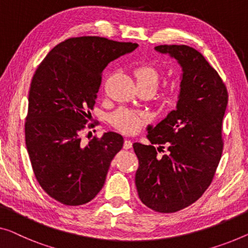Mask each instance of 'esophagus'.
<instances>
[{
  "mask_svg": "<svg viewBox=\"0 0 248 248\" xmlns=\"http://www.w3.org/2000/svg\"><path fill=\"white\" fill-rule=\"evenodd\" d=\"M131 147H132V142L130 141V140H124V149H130Z\"/></svg>",
  "mask_w": 248,
  "mask_h": 248,
  "instance_id": "34e87169",
  "label": "esophagus"
}]
</instances>
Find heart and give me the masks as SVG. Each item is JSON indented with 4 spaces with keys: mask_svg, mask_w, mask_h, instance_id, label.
Segmentation results:
<instances>
[{
    "mask_svg": "<svg viewBox=\"0 0 248 248\" xmlns=\"http://www.w3.org/2000/svg\"><path fill=\"white\" fill-rule=\"evenodd\" d=\"M134 76L136 78L137 84H146V86L153 88L154 90L159 82L160 78L159 71L155 66L149 64L140 65L136 68L134 70ZM110 121H111L113 127L117 128L119 131L131 135L138 131L145 124L147 121V114L121 108L111 114Z\"/></svg>",
    "mask_w": 248,
    "mask_h": 248,
    "instance_id": "1",
    "label": "heart"
}]
</instances>
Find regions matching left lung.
Segmentation results:
<instances>
[{
    "mask_svg": "<svg viewBox=\"0 0 248 248\" xmlns=\"http://www.w3.org/2000/svg\"><path fill=\"white\" fill-rule=\"evenodd\" d=\"M155 50L175 59L182 68L178 100L155 127L148 125L151 145L135 142L139 167V198L155 212L175 213L195 202L212 183L219 164L221 124L228 102L227 89L201 52L188 46H158ZM154 144L168 146L156 156Z\"/></svg>",
    "mask_w": 248,
    "mask_h": 248,
    "instance_id": "8db88e82",
    "label": "left lung"
}]
</instances>
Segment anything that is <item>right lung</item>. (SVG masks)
<instances>
[{
	"mask_svg": "<svg viewBox=\"0 0 248 248\" xmlns=\"http://www.w3.org/2000/svg\"><path fill=\"white\" fill-rule=\"evenodd\" d=\"M138 47L100 36L71 38L55 46L36 69L29 92L25 143L35 178L68 206L92 201L106 182L123 136L105 132L81 140L110 62Z\"/></svg>",
	"mask_w": 248,
	"mask_h": 248,
	"instance_id": "obj_1",
	"label": "right lung"
}]
</instances>
